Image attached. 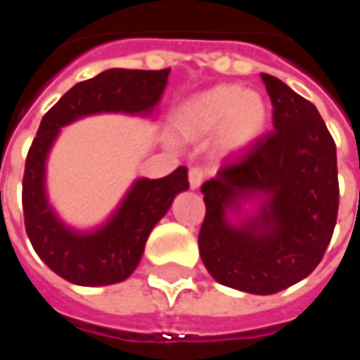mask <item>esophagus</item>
I'll return each instance as SVG.
<instances>
[{"mask_svg": "<svg viewBox=\"0 0 360 360\" xmlns=\"http://www.w3.org/2000/svg\"><path fill=\"white\" fill-rule=\"evenodd\" d=\"M202 181H205V169L193 167V169L188 172V185H191V188H198L202 185Z\"/></svg>", "mask_w": 360, "mask_h": 360, "instance_id": "obj_1", "label": "esophagus"}]
</instances>
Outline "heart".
<instances>
[{"instance_id": "heart-1", "label": "heart", "mask_w": 360, "mask_h": 360, "mask_svg": "<svg viewBox=\"0 0 360 360\" xmlns=\"http://www.w3.org/2000/svg\"><path fill=\"white\" fill-rule=\"evenodd\" d=\"M269 120L267 101L255 91L240 85H218L188 99L181 112V122L193 136L218 132L226 152H241L257 140Z\"/></svg>"}]
</instances>
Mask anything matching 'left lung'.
Returning <instances> with one entry per match:
<instances>
[{
    "label": "left lung",
    "mask_w": 360,
    "mask_h": 360,
    "mask_svg": "<svg viewBox=\"0 0 360 360\" xmlns=\"http://www.w3.org/2000/svg\"><path fill=\"white\" fill-rule=\"evenodd\" d=\"M273 103L269 130L200 187L198 250L224 286L275 294L310 275L328 250L339 208L338 155L318 109L278 77L261 74ZM257 198L258 214L229 222Z\"/></svg>",
    "instance_id": "obj_1"
}]
</instances>
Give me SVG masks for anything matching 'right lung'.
Wrapping results in <instances>:
<instances>
[{"label":"right lung","mask_w":360,"mask_h":360,"mask_svg":"<svg viewBox=\"0 0 360 360\" xmlns=\"http://www.w3.org/2000/svg\"><path fill=\"white\" fill-rule=\"evenodd\" d=\"M167 70L112 68L75 84L42 117L25 162V230L39 257L56 275L79 286L120 283L138 267L146 240L169 210L175 195L187 191V167L162 179H138L107 224L77 232L62 222L46 198V158L60 128L97 112L150 115L167 85Z\"/></svg>","instance_id":"1"}]
</instances>
